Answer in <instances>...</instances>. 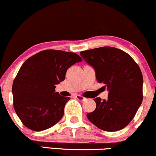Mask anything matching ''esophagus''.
<instances>
[{
  "mask_svg": "<svg viewBox=\"0 0 156 156\" xmlns=\"http://www.w3.org/2000/svg\"><path fill=\"white\" fill-rule=\"evenodd\" d=\"M76 98L80 101H84L86 99H87V98H84V97L81 96V95H76Z\"/></svg>",
  "mask_w": 156,
  "mask_h": 156,
  "instance_id": "34e87169",
  "label": "esophagus"
}]
</instances>
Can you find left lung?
<instances>
[{
    "instance_id": "1",
    "label": "left lung",
    "mask_w": 156,
    "mask_h": 156,
    "mask_svg": "<svg viewBox=\"0 0 156 156\" xmlns=\"http://www.w3.org/2000/svg\"><path fill=\"white\" fill-rule=\"evenodd\" d=\"M80 55L94 67L98 83L108 90V99L94 98L96 108L87 113V118L105 131L125 128L142 103L143 76L139 65L129 54L113 47L81 51Z\"/></svg>"
}]
</instances>
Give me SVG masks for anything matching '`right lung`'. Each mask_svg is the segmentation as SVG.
Listing matches in <instances>:
<instances>
[{"instance_id":"obj_1","label":"right lung","mask_w":156,"mask_h":156,"mask_svg":"<svg viewBox=\"0 0 156 156\" xmlns=\"http://www.w3.org/2000/svg\"><path fill=\"white\" fill-rule=\"evenodd\" d=\"M81 61L75 53L45 50L23 64L12 84V94L16 114L26 128L41 131L62 119L70 98L55 92V87L65 79L68 68Z\"/></svg>"}]
</instances>
